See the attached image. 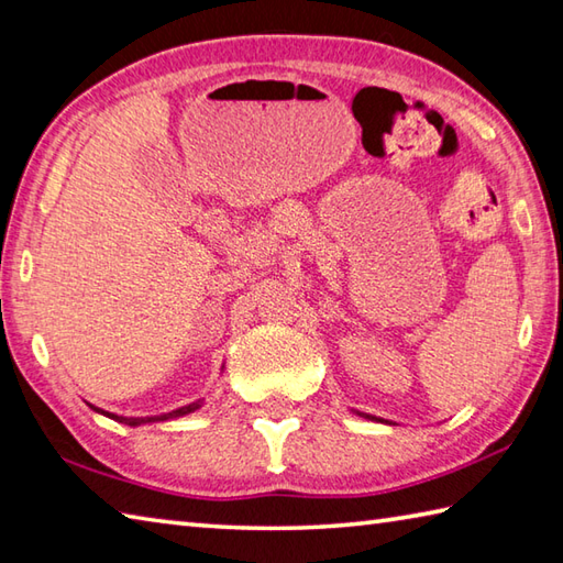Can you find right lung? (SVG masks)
I'll return each mask as SVG.
<instances>
[{"label":"right lung","mask_w":563,"mask_h":563,"mask_svg":"<svg viewBox=\"0 0 563 563\" xmlns=\"http://www.w3.org/2000/svg\"><path fill=\"white\" fill-rule=\"evenodd\" d=\"M201 406V400H197V404H191V406H185V408H177V410H172V412H165V416H155V418H121V416H111V412H104V410H99V408H95L97 412H104V416H109V418H113V420H119V422H129V426H141V422H155V420H169V418H179V416H187V412H191V410H197Z\"/></svg>","instance_id":"1"}]
</instances>
